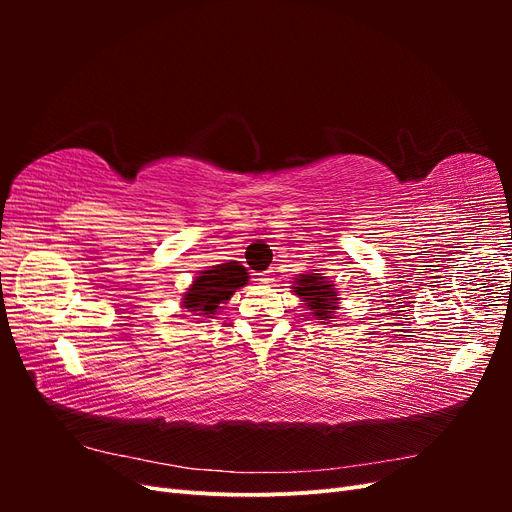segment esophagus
<instances>
[{
    "mask_svg": "<svg viewBox=\"0 0 512 512\" xmlns=\"http://www.w3.org/2000/svg\"><path fill=\"white\" fill-rule=\"evenodd\" d=\"M256 280L262 282V284H271L273 282V271H262V273H256Z\"/></svg>",
    "mask_w": 512,
    "mask_h": 512,
    "instance_id": "34e87169",
    "label": "esophagus"
}]
</instances>
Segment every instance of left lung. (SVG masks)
<instances>
[{
	"label": "left lung",
	"mask_w": 512,
	"mask_h": 512,
	"mask_svg": "<svg viewBox=\"0 0 512 512\" xmlns=\"http://www.w3.org/2000/svg\"><path fill=\"white\" fill-rule=\"evenodd\" d=\"M294 292L305 301L307 309L312 312L318 320L331 318L333 309H337V294L333 290V284H329L324 277L318 273H309L301 275L297 280V286H294Z\"/></svg>",
	"instance_id": "8db88e82"
}]
</instances>
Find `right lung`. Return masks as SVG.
Instances as JSON below:
<instances>
[{"mask_svg":"<svg viewBox=\"0 0 512 512\" xmlns=\"http://www.w3.org/2000/svg\"><path fill=\"white\" fill-rule=\"evenodd\" d=\"M247 284V271L237 260L215 265L209 271H200L194 284L183 294V307L194 316L213 314L220 303H226L235 290Z\"/></svg>","mask_w":512,"mask_h":512,"instance_id":"obj_1","label":"right lung"}]
</instances>
